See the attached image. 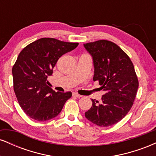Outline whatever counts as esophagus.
<instances>
[{
	"instance_id": "34e87169",
	"label": "esophagus",
	"mask_w": 156,
	"mask_h": 156,
	"mask_svg": "<svg viewBox=\"0 0 156 156\" xmlns=\"http://www.w3.org/2000/svg\"><path fill=\"white\" fill-rule=\"evenodd\" d=\"M73 97H76V98H81V95H80V94H78V93H76V92H73Z\"/></svg>"
}]
</instances>
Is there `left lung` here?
Returning <instances> with one entry per match:
<instances>
[{
  "mask_svg": "<svg viewBox=\"0 0 156 156\" xmlns=\"http://www.w3.org/2000/svg\"><path fill=\"white\" fill-rule=\"evenodd\" d=\"M94 63V81H99L105 94L92 105L85 117L100 127L113 125L124 118L136 95L139 80L133 64L117 44L108 40L83 44Z\"/></svg>",
  "mask_w": 156,
  "mask_h": 156,
  "instance_id": "left-lung-1",
  "label": "left lung"
}]
</instances>
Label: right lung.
<instances>
[{"mask_svg": "<svg viewBox=\"0 0 156 156\" xmlns=\"http://www.w3.org/2000/svg\"><path fill=\"white\" fill-rule=\"evenodd\" d=\"M78 42L41 38L20 53L12 67L14 91L20 107L28 117L47 121L58 116L72 92H55L47 85L57 61L73 51Z\"/></svg>", "mask_w": 156, "mask_h": 156, "instance_id": "right-lung-1", "label": "right lung"}]
</instances>
